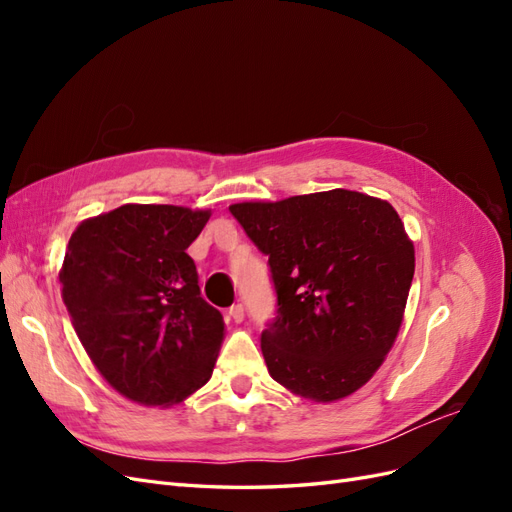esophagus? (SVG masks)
<instances>
[{
  "mask_svg": "<svg viewBox=\"0 0 512 512\" xmlns=\"http://www.w3.org/2000/svg\"><path fill=\"white\" fill-rule=\"evenodd\" d=\"M230 318L235 320V322H243V318H245V309H243V305L241 303H237V305H232L230 307Z\"/></svg>",
  "mask_w": 512,
  "mask_h": 512,
  "instance_id": "34e87169",
  "label": "esophagus"
}]
</instances>
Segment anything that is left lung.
<instances>
[{
  "label": "left lung",
  "mask_w": 512,
  "mask_h": 512,
  "mask_svg": "<svg viewBox=\"0 0 512 512\" xmlns=\"http://www.w3.org/2000/svg\"><path fill=\"white\" fill-rule=\"evenodd\" d=\"M228 209L269 256L277 316L260 348L271 378L322 404L359 391L395 344L414 277L397 211L342 188Z\"/></svg>",
  "instance_id": "left-lung-1"
}]
</instances>
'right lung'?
Returning a JSON list of instances; mask_svg holds the SVG:
<instances>
[{"label": "right lung", "mask_w": 512, "mask_h": 512, "mask_svg": "<svg viewBox=\"0 0 512 512\" xmlns=\"http://www.w3.org/2000/svg\"><path fill=\"white\" fill-rule=\"evenodd\" d=\"M207 209L123 205L76 226L61 299L102 378L141 406H175L205 386L224 320L198 288L190 243Z\"/></svg>", "instance_id": "right-lung-1"}]
</instances>
